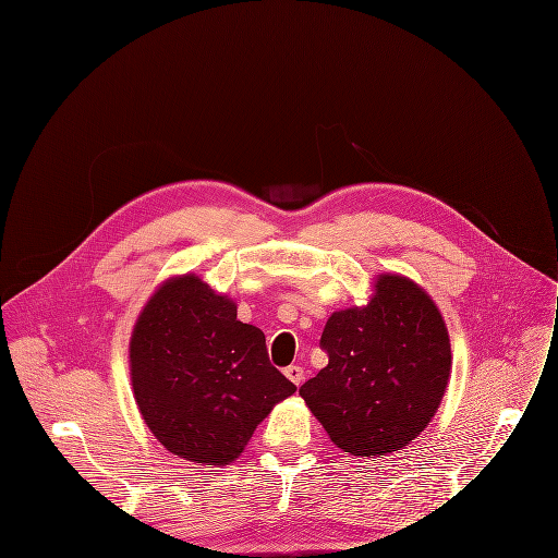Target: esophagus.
Returning <instances> with one entry per match:
<instances>
[{
	"label": "esophagus",
	"instance_id": "esophagus-1",
	"mask_svg": "<svg viewBox=\"0 0 558 558\" xmlns=\"http://www.w3.org/2000/svg\"><path fill=\"white\" fill-rule=\"evenodd\" d=\"M283 373H286V377H288L294 386H301L303 379H305V373H303V368H301L299 364H290Z\"/></svg>",
	"mask_w": 558,
	"mask_h": 558
}]
</instances>
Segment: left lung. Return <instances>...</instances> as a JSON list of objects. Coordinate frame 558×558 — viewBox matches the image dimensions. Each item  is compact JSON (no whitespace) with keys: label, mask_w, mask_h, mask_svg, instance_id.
<instances>
[{"label":"left lung","mask_w":558,"mask_h":558,"mask_svg":"<svg viewBox=\"0 0 558 558\" xmlns=\"http://www.w3.org/2000/svg\"><path fill=\"white\" fill-rule=\"evenodd\" d=\"M320 347L329 364L299 395L333 445L351 456H386L427 427L449 381L451 349L423 288L379 275L366 307L329 316Z\"/></svg>","instance_id":"left-lung-1"}]
</instances>
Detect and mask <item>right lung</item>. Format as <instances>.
I'll return each mask as SVG.
<instances>
[{
    "label": "right lung",
    "instance_id": "obj_1",
    "mask_svg": "<svg viewBox=\"0 0 558 558\" xmlns=\"http://www.w3.org/2000/svg\"><path fill=\"white\" fill-rule=\"evenodd\" d=\"M131 379L168 451L220 466L296 390L270 364L264 331L238 320L235 303L196 275L168 279L146 303L131 338Z\"/></svg>",
    "mask_w": 558,
    "mask_h": 558
}]
</instances>
